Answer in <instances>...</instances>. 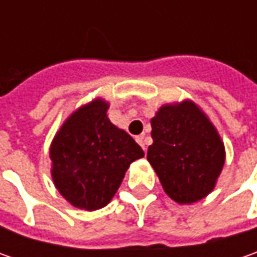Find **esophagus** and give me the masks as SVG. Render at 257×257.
<instances>
[{
  "mask_svg": "<svg viewBox=\"0 0 257 257\" xmlns=\"http://www.w3.org/2000/svg\"><path fill=\"white\" fill-rule=\"evenodd\" d=\"M136 142L142 146V149H143L144 152H146V144H144V136H139V137H136Z\"/></svg>",
  "mask_w": 257,
  "mask_h": 257,
  "instance_id": "esophagus-1",
  "label": "esophagus"
}]
</instances>
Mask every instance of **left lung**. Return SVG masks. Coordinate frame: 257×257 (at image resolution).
<instances>
[{
    "label": "left lung",
    "mask_w": 257,
    "mask_h": 257,
    "mask_svg": "<svg viewBox=\"0 0 257 257\" xmlns=\"http://www.w3.org/2000/svg\"><path fill=\"white\" fill-rule=\"evenodd\" d=\"M152 137L147 160L170 199L190 204L212 192L224 164V144L196 104L162 105L152 118Z\"/></svg>",
    "instance_id": "1"
}]
</instances>
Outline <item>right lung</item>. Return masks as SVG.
I'll list each match as a JSON object with an SVG mask.
<instances>
[{
    "label": "right lung",
    "mask_w": 257,
    "mask_h": 257,
    "mask_svg": "<svg viewBox=\"0 0 257 257\" xmlns=\"http://www.w3.org/2000/svg\"><path fill=\"white\" fill-rule=\"evenodd\" d=\"M108 103L95 98L71 114L50 147L51 176L57 190L74 207L107 206L124 174L144 152L133 137L107 117Z\"/></svg>",
    "instance_id": "1"
}]
</instances>
